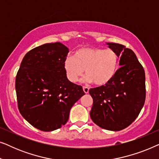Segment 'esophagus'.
Returning a JSON list of instances; mask_svg holds the SVG:
<instances>
[{
    "instance_id": "34e87169",
    "label": "esophagus",
    "mask_w": 159,
    "mask_h": 159,
    "mask_svg": "<svg viewBox=\"0 0 159 159\" xmlns=\"http://www.w3.org/2000/svg\"><path fill=\"white\" fill-rule=\"evenodd\" d=\"M83 90H84V93H88V92H89V88L88 87H85V86H83Z\"/></svg>"
}]
</instances>
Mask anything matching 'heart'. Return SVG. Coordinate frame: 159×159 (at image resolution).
I'll return each instance as SVG.
<instances>
[{
    "mask_svg": "<svg viewBox=\"0 0 159 159\" xmlns=\"http://www.w3.org/2000/svg\"><path fill=\"white\" fill-rule=\"evenodd\" d=\"M118 66V56L111 49L100 48H80L76 50L73 57L67 56L64 61L66 77L71 82H77L83 75L84 80L97 85H104L114 77Z\"/></svg>",
    "mask_w": 159,
    "mask_h": 159,
    "instance_id": "1",
    "label": "heart"
}]
</instances>
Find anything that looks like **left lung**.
<instances>
[{"label":"left lung","mask_w":159,"mask_h":159,"mask_svg":"<svg viewBox=\"0 0 159 159\" xmlns=\"http://www.w3.org/2000/svg\"><path fill=\"white\" fill-rule=\"evenodd\" d=\"M107 45L120 57L121 67L108 83L90 89L93 100L90 115L100 127L119 131L135 120L144 106L145 75L131 49L118 43Z\"/></svg>","instance_id":"obj_1"}]
</instances>
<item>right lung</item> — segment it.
<instances>
[{"instance_id": "1", "label": "right lung", "mask_w": 159, "mask_h": 159, "mask_svg": "<svg viewBox=\"0 0 159 159\" xmlns=\"http://www.w3.org/2000/svg\"><path fill=\"white\" fill-rule=\"evenodd\" d=\"M68 48L46 43L25 56L16 77L17 103L24 118L37 129L50 132L67 122L74 104L84 95L82 87L67 79L64 61Z\"/></svg>"}]
</instances>
